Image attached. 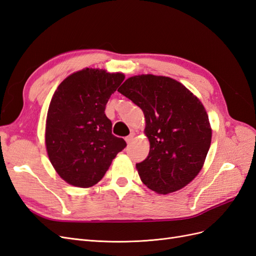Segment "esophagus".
Wrapping results in <instances>:
<instances>
[{
	"label": "esophagus",
	"mask_w": 256,
	"mask_h": 256,
	"mask_svg": "<svg viewBox=\"0 0 256 256\" xmlns=\"http://www.w3.org/2000/svg\"><path fill=\"white\" fill-rule=\"evenodd\" d=\"M134 136H136V134L134 132H131L128 136H126V138H125V140H126V142L129 144V143H131V142H132L134 141Z\"/></svg>",
	"instance_id": "obj_1"
}]
</instances>
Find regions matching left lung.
Wrapping results in <instances>:
<instances>
[{
  "label": "left lung",
  "instance_id": "left-lung-1",
  "mask_svg": "<svg viewBox=\"0 0 256 256\" xmlns=\"http://www.w3.org/2000/svg\"><path fill=\"white\" fill-rule=\"evenodd\" d=\"M118 90L145 116L150 152L136 164L141 180L159 194L180 190L202 170L210 147L203 104L180 82L164 76H130Z\"/></svg>",
  "mask_w": 256,
  "mask_h": 256
}]
</instances>
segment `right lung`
Segmentation results:
<instances>
[{"label":"right lung","mask_w":256,"mask_h":256,"mask_svg":"<svg viewBox=\"0 0 256 256\" xmlns=\"http://www.w3.org/2000/svg\"><path fill=\"white\" fill-rule=\"evenodd\" d=\"M124 79L122 72L84 68L54 92L46 120V148L54 170L69 184H96L126 147L124 138L112 134V122L104 114Z\"/></svg>","instance_id":"1"}]
</instances>
